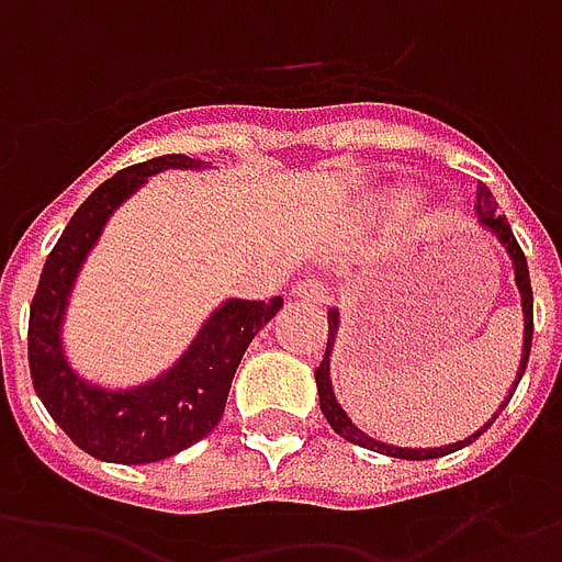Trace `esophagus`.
<instances>
[{"label":"esophagus","mask_w":562,"mask_h":562,"mask_svg":"<svg viewBox=\"0 0 562 562\" xmlns=\"http://www.w3.org/2000/svg\"><path fill=\"white\" fill-rule=\"evenodd\" d=\"M293 296L296 299H305V302H314V305H326L329 302V284L323 281V278H302V281H296V286H293Z\"/></svg>","instance_id":"1"}]
</instances>
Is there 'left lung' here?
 <instances>
[{"label": "left lung", "instance_id": "obj_1", "mask_svg": "<svg viewBox=\"0 0 562 562\" xmlns=\"http://www.w3.org/2000/svg\"><path fill=\"white\" fill-rule=\"evenodd\" d=\"M476 215H479V224L482 227H488L491 233H497V239L506 245V251H509L512 263H515V281H518V290H521V308H524V350H521V368H518V376H515V383L509 389V398L512 392L518 389L521 383V374L524 368H527V359H530V344H533V286H530V272H527V257H524L521 245L515 239V233L512 227L506 224L503 215H497V200L491 194L488 188L479 186L476 188ZM335 335H338V311L331 308L329 311V338H326V356H323L321 368L314 371V380H317V395H321V411L326 416V422L331 425V431L341 434L344 440H350V443L362 446V449H371V452H380V454H392V458H404V461H428V458H443L449 452H458V449H464L476 440L479 434H485L491 428V422L497 419L503 407L509 404V398L499 404V411L491 416L476 434H470L467 440H458L452 446H440V449H401V446H389V443H380L374 437H368L366 431H359L353 422L347 419V413L341 411V404L335 401V392H331V380H329V356H331V347H335Z\"/></svg>", "mask_w": 562, "mask_h": 562}]
</instances>
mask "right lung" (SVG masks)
<instances>
[{
	"label": "right lung",
	"instance_id": "1",
	"mask_svg": "<svg viewBox=\"0 0 562 562\" xmlns=\"http://www.w3.org/2000/svg\"><path fill=\"white\" fill-rule=\"evenodd\" d=\"M206 167L188 155H161L119 170L86 196L53 245L29 308V371L53 422L98 461L151 464L200 443L224 416L227 392L254 335L272 321L284 299H231L196 331L170 371L137 389H98L74 374L63 353V317L74 278L108 218L151 173Z\"/></svg>",
	"mask_w": 562,
	"mask_h": 562
}]
</instances>
